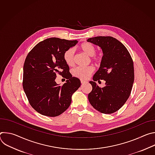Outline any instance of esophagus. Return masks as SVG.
<instances>
[{"label":"esophagus","instance_id":"1","mask_svg":"<svg viewBox=\"0 0 155 155\" xmlns=\"http://www.w3.org/2000/svg\"><path fill=\"white\" fill-rule=\"evenodd\" d=\"M87 83V81H85V80H81V84H84V83Z\"/></svg>","mask_w":155,"mask_h":155}]
</instances>
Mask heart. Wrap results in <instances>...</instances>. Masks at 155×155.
<instances>
[{
	"instance_id": "heart-1",
	"label": "heart",
	"mask_w": 155,
	"mask_h": 155,
	"mask_svg": "<svg viewBox=\"0 0 155 155\" xmlns=\"http://www.w3.org/2000/svg\"><path fill=\"white\" fill-rule=\"evenodd\" d=\"M79 48L87 55L91 56V61L97 64L102 61V56L96 53V48L92 43L90 42H83L81 43ZM63 59L65 64L69 66H73L75 63V51L72 48L65 50L63 54ZM94 68L90 65L87 67H77L72 71V75L81 80H86L93 73Z\"/></svg>"
}]
</instances>
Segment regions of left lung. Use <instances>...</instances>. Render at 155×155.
Listing matches in <instances>:
<instances>
[{
    "mask_svg": "<svg viewBox=\"0 0 155 155\" xmlns=\"http://www.w3.org/2000/svg\"><path fill=\"white\" fill-rule=\"evenodd\" d=\"M87 41L99 46L103 51L101 67L90 81L93 89L88 94L91 105L104 114H113L121 108L129 98L134 80V63L127 48L110 36L90 38ZM106 81L101 88L96 81Z\"/></svg>",
    "mask_w": 155,
    "mask_h": 155,
    "instance_id": "1",
    "label": "left lung"
}]
</instances>
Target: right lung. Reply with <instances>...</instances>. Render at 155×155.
Instances as JSON below:
<instances>
[{"label":"right lung","mask_w":155,"mask_h":155,"mask_svg":"<svg viewBox=\"0 0 155 155\" xmlns=\"http://www.w3.org/2000/svg\"><path fill=\"white\" fill-rule=\"evenodd\" d=\"M77 42L76 40L47 38L37 43L27 55L23 87L30 105L39 114L54 117L70 106L72 94L81 83L78 78L72 77L63 54ZM58 74L68 79L62 86L55 81Z\"/></svg>","instance_id":"right-lung-1"}]
</instances>
